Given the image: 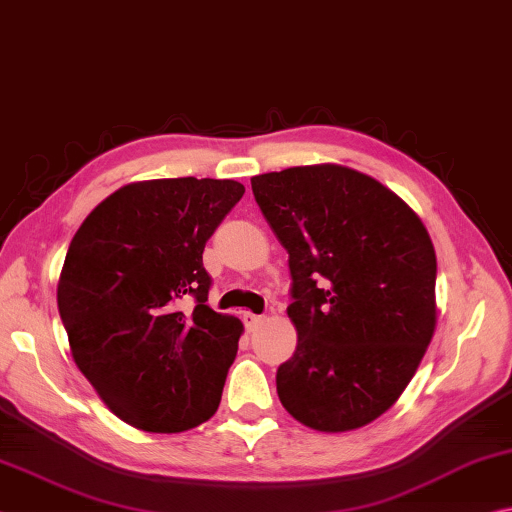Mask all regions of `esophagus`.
<instances>
[{
    "label": "esophagus",
    "mask_w": 512,
    "mask_h": 512,
    "mask_svg": "<svg viewBox=\"0 0 512 512\" xmlns=\"http://www.w3.org/2000/svg\"><path fill=\"white\" fill-rule=\"evenodd\" d=\"M242 319H245V326L249 330H256L265 321L263 315H254V312H245V315H242Z\"/></svg>",
    "instance_id": "1"
}]
</instances>
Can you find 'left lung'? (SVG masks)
Instances as JSON below:
<instances>
[{
    "label": "left lung",
    "instance_id": "1",
    "mask_svg": "<svg viewBox=\"0 0 512 512\" xmlns=\"http://www.w3.org/2000/svg\"><path fill=\"white\" fill-rule=\"evenodd\" d=\"M290 254L297 351L276 371L281 405L317 432H348L391 409L436 328V254L407 202L337 164L251 177Z\"/></svg>",
    "mask_w": 512,
    "mask_h": 512
}]
</instances>
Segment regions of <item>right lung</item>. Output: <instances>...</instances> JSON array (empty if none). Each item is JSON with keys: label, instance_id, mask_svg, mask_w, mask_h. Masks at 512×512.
<instances>
[{"label": "right lung", "instance_id": "add662e5", "mask_svg": "<svg viewBox=\"0 0 512 512\" xmlns=\"http://www.w3.org/2000/svg\"><path fill=\"white\" fill-rule=\"evenodd\" d=\"M242 193L233 179L134 182L71 240L60 319L80 373L123 423L177 434L218 411L242 324L206 306L202 251Z\"/></svg>", "mask_w": 512, "mask_h": 512}]
</instances>
